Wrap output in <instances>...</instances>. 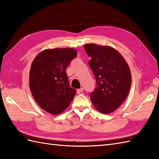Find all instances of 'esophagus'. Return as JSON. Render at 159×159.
I'll use <instances>...</instances> for the list:
<instances>
[{"instance_id":"34e87169","label":"esophagus","mask_w":159,"mask_h":159,"mask_svg":"<svg viewBox=\"0 0 159 159\" xmlns=\"http://www.w3.org/2000/svg\"><path fill=\"white\" fill-rule=\"evenodd\" d=\"M83 91V88H80L79 89H77V93L79 94V93H81Z\"/></svg>"}]
</instances>
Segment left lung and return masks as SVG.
Instances as JSON below:
<instances>
[{
    "label": "left lung",
    "mask_w": 159,
    "mask_h": 159,
    "mask_svg": "<svg viewBox=\"0 0 159 159\" xmlns=\"http://www.w3.org/2000/svg\"><path fill=\"white\" fill-rule=\"evenodd\" d=\"M84 48L90 57L89 65L97 84L90 98L98 111L109 114L121 105L129 92L132 80L129 66L112 47L87 43Z\"/></svg>",
    "instance_id": "left-lung-1"
}]
</instances>
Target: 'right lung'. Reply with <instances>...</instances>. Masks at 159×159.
<instances>
[{
    "instance_id": "right-lung-1",
    "label": "right lung",
    "mask_w": 159,
    "mask_h": 159,
    "mask_svg": "<svg viewBox=\"0 0 159 159\" xmlns=\"http://www.w3.org/2000/svg\"><path fill=\"white\" fill-rule=\"evenodd\" d=\"M76 56V49H47L33 60L29 72L30 89L39 107L49 113H62L75 96L76 89L70 87L66 70Z\"/></svg>"
}]
</instances>
